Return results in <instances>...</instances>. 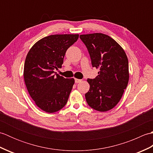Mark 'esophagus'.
<instances>
[{"mask_svg":"<svg viewBox=\"0 0 153 153\" xmlns=\"http://www.w3.org/2000/svg\"><path fill=\"white\" fill-rule=\"evenodd\" d=\"M82 82V79H75V83H79Z\"/></svg>","mask_w":153,"mask_h":153,"instance_id":"1","label":"esophagus"}]
</instances>
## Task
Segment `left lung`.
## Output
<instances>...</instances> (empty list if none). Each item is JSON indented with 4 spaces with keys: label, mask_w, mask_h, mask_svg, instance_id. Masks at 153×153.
<instances>
[{
    "label": "left lung",
    "mask_w": 153,
    "mask_h": 153,
    "mask_svg": "<svg viewBox=\"0 0 153 153\" xmlns=\"http://www.w3.org/2000/svg\"><path fill=\"white\" fill-rule=\"evenodd\" d=\"M79 37L88 50L93 67L100 70L95 79H87L90 88L85 95L86 101L97 111H108L118 103L128 86V57L108 35L96 33Z\"/></svg>",
    "instance_id": "1"
}]
</instances>
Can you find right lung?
I'll use <instances>...</instances> for the list:
<instances>
[{"label":"right lung","mask_w":153,"mask_h":153,"mask_svg":"<svg viewBox=\"0 0 153 153\" xmlns=\"http://www.w3.org/2000/svg\"><path fill=\"white\" fill-rule=\"evenodd\" d=\"M78 37V34L49 35L38 41L28 52L25 83L35 103L45 112H57L67 103L74 79L64 78L54 70L62 68L67 49Z\"/></svg>","instance_id":"right-lung-1"}]
</instances>
